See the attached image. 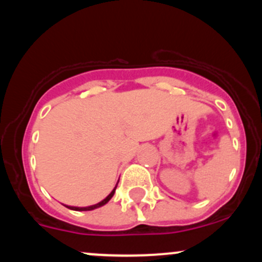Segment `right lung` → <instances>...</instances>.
<instances>
[{
	"label": "right lung",
	"mask_w": 262,
	"mask_h": 262,
	"mask_svg": "<svg viewBox=\"0 0 262 262\" xmlns=\"http://www.w3.org/2000/svg\"><path fill=\"white\" fill-rule=\"evenodd\" d=\"M118 181H119V180H118ZM117 185H118V182H117ZM117 185H116V187H114V188L112 189V192H111V193L108 194V196H107L106 198H104L103 201H101V202H98V203H96V204H92V206H89V207H73V206H65V207H66V208H69V209L79 210V212H81V210H93V209H96V208H100V207L104 206V204L108 203V201H110L111 198L113 197L114 192H116Z\"/></svg>",
	"instance_id": "1"
}]
</instances>
